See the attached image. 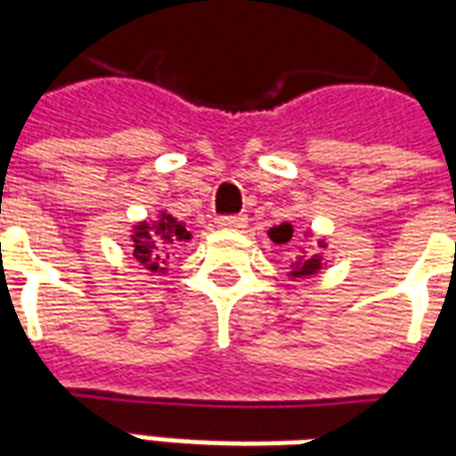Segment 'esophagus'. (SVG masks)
Returning a JSON list of instances; mask_svg holds the SVG:
<instances>
[{"mask_svg": "<svg viewBox=\"0 0 456 456\" xmlns=\"http://www.w3.org/2000/svg\"><path fill=\"white\" fill-rule=\"evenodd\" d=\"M217 227L244 229L247 227V217H244V215H222V217H217Z\"/></svg>", "mask_w": 456, "mask_h": 456, "instance_id": "obj_1", "label": "esophagus"}]
</instances>
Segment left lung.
Listing matches in <instances>:
<instances>
[{"label": "left lung", "mask_w": 456, "mask_h": 456, "mask_svg": "<svg viewBox=\"0 0 456 456\" xmlns=\"http://www.w3.org/2000/svg\"><path fill=\"white\" fill-rule=\"evenodd\" d=\"M271 239L276 241V244H286L293 237V227L290 224H281V227H273L271 232ZM320 247L325 248V241H320ZM293 271H290V276L293 278H305V276H315L317 271L322 268V256L320 254H313V256H300L293 261Z\"/></svg>", "instance_id": "8db88e82"}]
</instances>
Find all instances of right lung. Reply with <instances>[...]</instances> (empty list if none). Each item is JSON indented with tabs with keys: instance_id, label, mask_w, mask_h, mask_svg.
Listing matches in <instances>:
<instances>
[{
	"instance_id": "obj_1",
	"label": "right lung",
	"mask_w": 456,
	"mask_h": 456,
	"mask_svg": "<svg viewBox=\"0 0 456 456\" xmlns=\"http://www.w3.org/2000/svg\"><path fill=\"white\" fill-rule=\"evenodd\" d=\"M188 229L183 222L175 217H170L168 212H160L159 219L153 222H139L134 227L131 241H134V258L139 261L141 266L149 268L153 273L166 271V258L170 256V251L180 247V241H190Z\"/></svg>"
}]
</instances>
